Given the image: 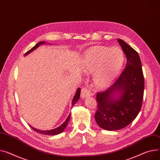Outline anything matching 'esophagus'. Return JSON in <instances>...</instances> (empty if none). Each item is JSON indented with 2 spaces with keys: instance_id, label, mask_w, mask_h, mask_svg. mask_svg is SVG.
I'll return each instance as SVG.
<instances>
[{
  "instance_id": "34e87169",
  "label": "esophagus",
  "mask_w": 160,
  "mask_h": 160,
  "mask_svg": "<svg viewBox=\"0 0 160 160\" xmlns=\"http://www.w3.org/2000/svg\"><path fill=\"white\" fill-rule=\"evenodd\" d=\"M81 96L82 98V99H84V98H87L88 97L91 96V92L90 91L87 89V88H83L81 90Z\"/></svg>"
}]
</instances>
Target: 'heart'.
<instances>
[{
    "label": "heart",
    "mask_w": 160,
    "mask_h": 160,
    "mask_svg": "<svg viewBox=\"0 0 160 160\" xmlns=\"http://www.w3.org/2000/svg\"><path fill=\"white\" fill-rule=\"evenodd\" d=\"M124 61V54L118 47L95 46L89 48L83 59L86 72H93V81L99 88H105L118 76Z\"/></svg>",
    "instance_id": "obj_1"
}]
</instances>
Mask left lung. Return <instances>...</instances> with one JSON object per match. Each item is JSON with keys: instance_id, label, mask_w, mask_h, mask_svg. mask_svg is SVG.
Listing matches in <instances>:
<instances>
[{"instance_id": "8db88e82", "label": "left lung", "mask_w": 160, "mask_h": 160, "mask_svg": "<svg viewBox=\"0 0 160 160\" xmlns=\"http://www.w3.org/2000/svg\"><path fill=\"white\" fill-rule=\"evenodd\" d=\"M127 63L117 80L106 91L97 93V125L108 131L128 126L140 112L144 90V78L138 52L124 40L118 39Z\"/></svg>"}]
</instances>
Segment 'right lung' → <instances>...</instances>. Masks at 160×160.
<instances>
[{
    "label": "right lung",
    "instance_id": "add662e5",
    "mask_svg": "<svg viewBox=\"0 0 160 160\" xmlns=\"http://www.w3.org/2000/svg\"><path fill=\"white\" fill-rule=\"evenodd\" d=\"M45 43V42H40L39 43H38L37 44H36L35 46H34L31 49H30V50L29 51H28L26 54H25V56L29 54V53H31V52H32L33 51H34L36 48H37L40 45H43ZM80 93H81V89L79 88H78L77 91H76V93L74 95V97H73V99H72V106H73V105H74L78 101V100L79 99V97H80ZM70 115L68 116L67 118L66 119V120L62 124H61L59 127L56 128V129H51V130H48V131H41V130H39V129H35L33 127H32L31 126L29 125V126L34 130L36 132H39L40 134H45V135H56V134H60L62 132H63V131L65 130V129L66 128V127L68 125V123L70 120Z\"/></svg>",
    "mask_w": 160,
    "mask_h": 160
}]
</instances>
